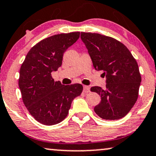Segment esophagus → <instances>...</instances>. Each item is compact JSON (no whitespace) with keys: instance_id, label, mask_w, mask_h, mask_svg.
I'll use <instances>...</instances> for the list:
<instances>
[{"instance_id":"obj_1","label":"esophagus","mask_w":156,"mask_h":156,"mask_svg":"<svg viewBox=\"0 0 156 156\" xmlns=\"http://www.w3.org/2000/svg\"><path fill=\"white\" fill-rule=\"evenodd\" d=\"M83 92L84 93H89L90 92L89 86H83Z\"/></svg>"}]
</instances>
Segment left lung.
Returning a JSON list of instances; mask_svg holds the SVG:
<instances>
[{"instance_id":"obj_1","label":"left lung","mask_w":156,"mask_h":156,"mask_svg":"<svg viewBox=\"0 0 156 156\" xmlns=\"http://www.w3.org/2000/svg\"><path fill=\"white\" fill-rule=\"evenodd\" d=\"M94 68L106 76V88H90L101 96L94 107L98 117L106 120L119 119L129 113L138 98L141 76L137 61L127 47L111 37L81 32Z\"/></svg>"}]
</instances>
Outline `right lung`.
I'll return each mask as SVG.
<instances>
[{
	"label": "right lung",
	"instance_id": "right-lung-1",
	"mask_svg": "<svg viewBox=\"0 0 156 156\" xmlns=\"http://www.w3.org/2000/svg\"><path fill=\"white\" fill-rule=\"evenodd\" d=\"M80 37L79 31L56 34L37 43L21 64L19 86L31 116L44 125L60 123L68 116L72 101L83 91L81 84L55 81L51 73L61 66L63 53Z\"/></svg>",
	"mask_w": 156,
	"mask_h": 156
}]
</instances>
